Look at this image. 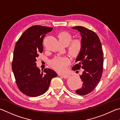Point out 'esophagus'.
<instances>
[{"label":"esophagus","instance_id":"1","mask_svg":"<svg viewBox=\"0 0 120 120\" xmlns=\"http://www.w3.org/2000/svg\"><path fill=\"white\" fill-rule=\"evenodd\" d=\"M61 76L63 78H64V79H67V78H68L70 77V75H62Z\"/></svg>","mask_w":120,"mask_h":120}]
</instances>
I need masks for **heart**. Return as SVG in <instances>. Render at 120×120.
Here are the masks:
<instances>
[{
  "label": "heart",
  "instance_id": "1",
  "mask_svg": "<svg viewBox=\"0 0 120 120\" xmlns=\"http://www.w3.org/2000/svg\"><path fill=\"white\" fill-rule=\"evenodd\" d=\"M58 37L61 43H66L67 45L69 44L72 40L71 34L66 31L60 32L58 34ZM71 41L68 48V52L71 56L76 57L81 51L82 48V41L79 39H75ZM69 63L70 60L67 57H58L52 60L50 64L56 71L62 72L66 70L67 67Z\"/></svg>",
  "mask_w": 120,
  "mask_h": 120
}]
</instances>
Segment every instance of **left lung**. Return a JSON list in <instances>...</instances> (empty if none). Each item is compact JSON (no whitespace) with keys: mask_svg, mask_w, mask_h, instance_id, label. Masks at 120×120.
I'll list each match as a JSON object with an SVG mask.
<instances>
[{"mask_svg":"<svg viewBox=\"0 0 120 120\" xmlns=\"http://www.w3.org/2000/svg\"><path fill=\"white\" fill-rule=\"evenodd\" d=\"M82 36V48L76 59L73 71L83 69L80 75L82 88L75 91L77 94L85 95L91 93L101 79L103 71V56L101 43L95 32L82 26H75Z\"/></svg>","mask_w":120,"mask_h":120,"instance_id":"obj_1","label":"left lung"}]
</instances>
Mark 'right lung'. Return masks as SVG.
<instances>
[{"instance_id": "add662e5", "label": "right lung", "mask_w": 120, "mask_h": 120, "mask_svg": "<svg viewBox=\"0 0 120 120\" xmlns=\"http://www.w3.org/2000/svg\"><path fill=\"white\" fill-rule=\"evenodd\" d=\"M53 28L35 25L22 34L15 45L12 69L17 86L21 92L36 97L48 90L51 80L57 74L45 68L40 71L36 66L37 58L43 52V38Z\"/></svg>"}]
</instances>
